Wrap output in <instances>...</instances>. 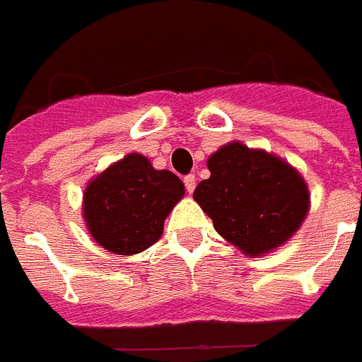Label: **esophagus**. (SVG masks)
Segmentation results:
<instances>
[{
	"label": "esophagus",
	"mask_w": 362,
	"mask_h": 362,
	"mask_svg": "<svg viewBox=\"0 0 362 362\" xmlns=\"http://www.w3.org/2000/svg\"><path fill=\"white\" fill-rule=\"evenodd\" d=\"M185 187H187V192H194V189H196V175L194 173H190V175H185Z\"/></svg>",
	"instance_id": "1"
}]
</instances>
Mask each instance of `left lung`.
<instances>
[{
  "mask_svg": "<svg viewBox=\"0 0 362 362\" xmlns=\"http://www.w3.org/2000/svg\"><path fill=\"white\" fill-rule=\"evenodd\" d=\"M209 179L194 199L215 230L248 258L290 241L310 211L308 185L299 170L265 149L230 141L207 158Z\"/></svg>",
  "mask_w": 362,
  "mask_h": 362,
  "instance_id": "obj_1",
  "label": "left lung"
}]
</instances>
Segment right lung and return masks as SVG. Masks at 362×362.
I'll use <instances>...</instances> for the list:
<instances>
[{"label": "right lung", "instance_id": "obj_1", "mask_svg": "<svg viewBox=\"0 0 362 362\" xmlns=\"http://www.w3.org/2000/svg\"><path fill=\"white\" fill-rule=\"evenodd\" d=\"M183 181L129 153L95 175L83 190L82 216L89 235L119 256L144 252L160 239L164 221L183 199Z\"/></svg>", "mask_w": 362, "mask_h": 362}]
</instances>
